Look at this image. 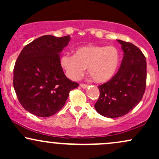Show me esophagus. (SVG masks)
Here are the masks:
<instances>
[{
	"label": "esophagus",
	"instance_id": "34e87169",
	"mask_svg": "<svg viewBox=\"0 0 159 159\" xmlns=\"http://www.w3.org/2000/svg\"><path fill=\"white\" fill-rule=\"evenodd\" d=\"M80 86H81V88H83V89L87 88V87H88V85H87V84H80Z\"/></svg>",
	"mask_w": 159,
	"mask_h": 159
}]
</instances>
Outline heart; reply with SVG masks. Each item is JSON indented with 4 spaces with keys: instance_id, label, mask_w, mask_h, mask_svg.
Returning <instances> with one entry per match:
<instances>
[{
    "instance_id": "1",
    "label": "heart",
    "mask_w": 159,
    "mask_h": 159,
    "mask_svg": "<svg viewBox=\"0 0 159 159\" xmlns=\"http://www.w3.org/2000/svg\"><path fill=\"white\" fill-rule=\"evenodd\" d=\"M120 58L119 50L113 45H87L76 48L74 55L62 56L61 65L66 75L72 81L80 79L87 68L94 81L105 83L114 77Z\"/></svg>"
}]
</instances>
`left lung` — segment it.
Returning a JSON list of instances; mask_svg holds the SVG:
<instances>
[{
	"label": "left lung",
	"mask_w": 159,
	"mask_h": 159,
	"mask_svg": "<svg viewBox=\"0 0 159 159\" xmlns=\"http://www.w3.org/2000/svg\"><path fill=\"white\" fill-rule=\"evenodd\" d=\"M123 51L121 65L114 77L98 86L100 95L94 107L105 117L123 116L138 105L147 85V62L134 44L117 39Z\"/></svg>",
	"instance_id": "8db88e82"
}]
</instances>
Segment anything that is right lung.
<instances>
[{"label":"right lung","mask_w":159,"mask_h":159,"mask_svg":"<svg viewBox=\"0 0 159 159\" xmlns=\"http://www.w3.org/2000/svg\"><path fill=\"white\" fill-rule=\"evenodd\" d=\"M70 36L45 35L24 47L13 69V87L20 104L40 117L55 114L64 106L69 92L78 87L66 78L60 53Z\"/></svg>","instance_id":"1"}]
</instances>
